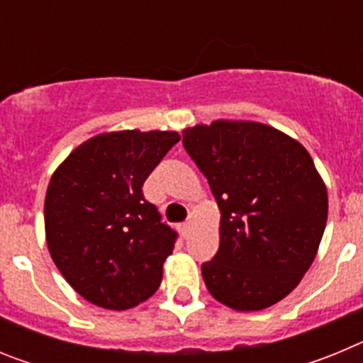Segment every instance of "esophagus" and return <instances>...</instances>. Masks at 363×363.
Here are the masks:
<instances>
[{
	"instance_id": "34e87169",
	"label": "esophagus",
	"mask_w": 363,
	"mask_h": 363,
	"mask_svg": "<svg viewBox=\"0 0 363 363\" xmlns=\"http://www.w3.org/2000/svg\"><path fill=\"white\" fill-rule=\"evenodd\" d=\"M178 229H179V233H182V236L187 240L189 234H191V221H184V223H179Z\"/></svg>"
}]
</instances>
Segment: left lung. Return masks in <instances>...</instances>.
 Masks as SVG:
<instances>
[{
    "label": "left lung",
    "mask_w": 363,
    "mask_h": 363,
    "mask_svg": "<svg viewBox=\"0 0 363 363\" xmlns=\"http://www.w3.org/2000/svg\"><path fill=\"white\" fill-rule=\"evenodd\" d=\"M184 147L220 207V249L201 265L209 293L234 311L274 306L318 252L327 189L306 147L258 121L184 130Z\"/></svg>",
    "instance_id": "obj_1"
}]
</instances>
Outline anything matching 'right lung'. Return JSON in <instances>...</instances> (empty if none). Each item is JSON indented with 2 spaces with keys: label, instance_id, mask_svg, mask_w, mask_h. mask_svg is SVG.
Here are the masks:
<instances>
[{
  "label": "right lung",
  "instance_id": "right-lung-1",
  "mask_svg": "<svg viewBox=\"0 0 363 363\" xmlns=\"http://www.w3.org/2000/svg\"><path fill=\"white\" fill-rule=\"evenodd\" d=\"M178 142L174 130L98 134L54 171L47 245L70 287L94 306L125 311L158 291L178 234L142 187Z\"/></svg>",
  "mask_w": 363,
  "mask_h": 363
}]
</instances>
